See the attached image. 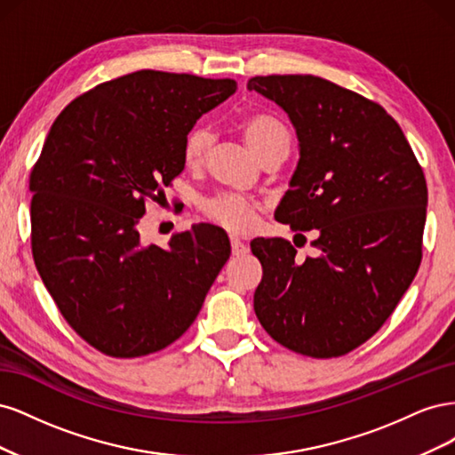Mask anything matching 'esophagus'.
Returning <instances> with one entry per match:
<instances>
[{"label": "esophagus", "mask_w": 455, "mask_h": 455, "mask_svg": "<svg viewBox=\"0 0 455 455\" xmlns=\"http://www.w3.org/2000/svg\"><path fill=\"white\" fill-rule=\"evenodd\" d=\"M231 252L233 256H243L249 252V244H244L239 237H231Z\"/></svg>", "instance_id": "34e87169"}]
</instances>
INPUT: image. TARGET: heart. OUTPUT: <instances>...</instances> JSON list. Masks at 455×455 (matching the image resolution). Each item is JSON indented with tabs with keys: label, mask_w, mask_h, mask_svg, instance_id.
<instances>
[{
	"label": "heart",
	"mask_w": 455,
	"mask_h": 455,
	"mask_svg": "<svg viewBox=\"0 0 455 455\" xmlns=\"http://www.w3.org/2000/svg\"><path fill=\"white\" fill-rule=\"evenodd\" d=\"M239 129L259 161L271 154H277V151H288V144H291V132H288L284 123L266 112L246 114L239 121ZM211 148V129L204 125L191 127L182 148L188 167H201ZM201 212L212 222L231 231H246L254 224L256 206L249 199L235 194H216L201 201Z\"/></svg>",
	"instance_id": "1"
}]
</instances>
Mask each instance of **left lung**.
Here are the masks:
<instances>
[{"instance_id": "1", "label": "left lung", "mask_w": 455, "mask_h": 455, "mask_svg": "<svg viewBox=\"0 0 455 455\" xmlns=\"http://www.w3.org/2000/svg\"><path fill=\"white\" fill-rule=\"evenodd\" d=\"M246 89L277 102L299 140L275 218L294 231H319L306 259L281 237L251 243L264 269L256 316L291 351L341 356L378 332L416 277L423 169L398 123L359 92L316 76H256Z\"/></svg>"}]
</instances>
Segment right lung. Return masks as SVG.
Instances as JSON below:
<instances>
[{"label": "right lung", "instance_id": "obj_1", "mask_svg": "<svg viewBox=\"0 0 455 455\" xmlns=\"http://www.w3.org/2000/svg\"><path fill=\"white\" fill-rule=\"evenodd\" d=\"M233 79L140 70L96 85L54 119L30 172L32 254L66 323L108 356L171 346L196 321L229 258L211 224L140 243L146 204L184 171L196 121Z\"/></svg>", "mask_w": 455, "mask_h": 455}]
</instances>
